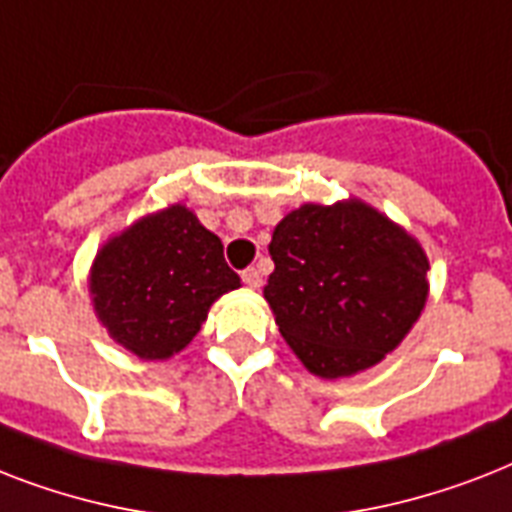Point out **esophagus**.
<instances>
[{"label": "esophagus", "mask_w": 512, "mask_h": 512, "mask_svg": "<svg viewBox=\"0 0 512 512\" xmlns=\"http://www.w3.org/2000/svg\"><path fill=\"white\" fill-rule=\"evenodd\" d=\"M241 279H244V284H247L249 289H257L260 284H263V276H260L257 268H247V271L241 273Z\"/></svg>", "instance_id": "obj_1"}]
</instances>
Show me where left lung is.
<instances>
[{"label":"left lung","instance_id":"1","mask_svg":"<svg viewBox=\"0 0 512 512\" xmlns=\"http://www.w3.org/2000/svg\"><path fill=\"white\" fill-rule=\"evenodd\" d=\"M263 289L281 337L313 374L369 369L412 329L428 295L422 247L361 201L289 212Z\"/></svg>","mask_w":512,"mask_h":512}]
</instances>
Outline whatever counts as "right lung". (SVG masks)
I'll return each mask as SVG.
<instances>
[{"label": "right lung", "mask_w": 512, "mask_h": 512, "mask_svg": "<svg viewBox=\"0 0 512 512\" xmlns=\"http://www.w3.org/2000/svg\"><path fill=\"white\" fill-rule=\"evenodd\" d=\"M241 279L223 241L175 204L108 241L92 268V297L111 337L140 358H170L196 337L209 305Z\"/></svg>", "instance_id": "right-lung-1"}]
</instances>
